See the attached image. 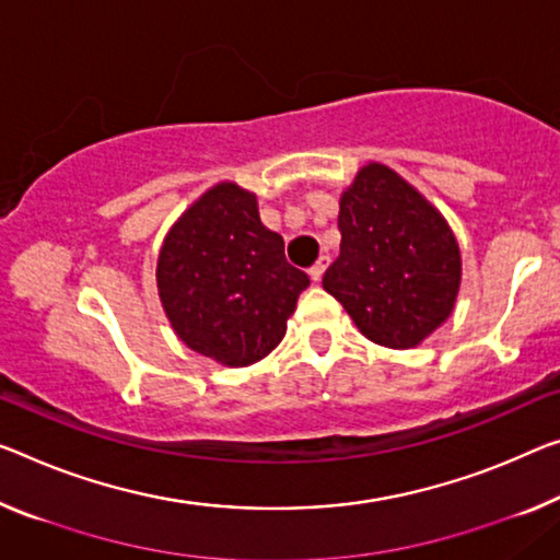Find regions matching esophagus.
I'll use <instances>...</instances> for the list:
<instances>
[{
  "label": "esophagus",
  "mask_w": 560,
  "mask_h": 560,
  "mask_svg": "<svg viewBox=\"0 0 560 560\" xmlns=\"http://www.w3.org/2000/svg\"><path fill=\"white\" fill-rule=\"evenodd\" d=\"M328 265H330V257L328 255L317 257V262L313 265V268H310V278H313L315 282L323 280V275H325V270H328Z\"/></svg>",
  "instance_id": "34e87169"
}]
</instances>
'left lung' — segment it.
<instances>
[{
    "instance_id": "obj_1",
    "label": "left lung",
    "mask_w": 560,
    "mask_h": 560,
    "mask_svg": "<svg viewBox=\"0 0 560 560\" xmlns=\"http://www.w3.org/2000/svg\"><path fill=\"white\" fill-rule=\"evenodd\" d=\"M340 255L323 288L377 346L406 350L448 320L460 250L441 212L398 172L370 162L340 195Z\"/></svg>"
}]
</instances>
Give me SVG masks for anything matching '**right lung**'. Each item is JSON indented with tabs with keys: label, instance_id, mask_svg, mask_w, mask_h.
<instances>
[{
	"label": "right lung",
	"instance_id": "1",
	"mask_svg": "<svg viewBox=\"0 0 560 560\" xmlns=\"http://www.w3.org/2000/svg\"><path fill=\"white\" fill-rule=\"evenodd\" d=\"M310 278L262 225L257 197L235 183L210 187L183 212L158 257L162 307L187 348L228 368L262 360L285 338Z\"/></svg>",
	"mask_w": 560,
	"mask_h": 560
}]
</instances>
